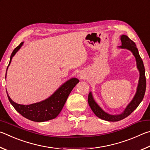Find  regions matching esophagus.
<instances>
[{
	"mask_svg": "<svg viewBox=\"0 0 150 150\" xmlns=\"http://www.w3.org/2000/svg\"><path fill=\"white\" fill-rule=\"evenodd\" d=\"M82 78H82H82H82Z\"/></svg>",
	"mask_w": 150,
	"mask_h": 150,
	"instance_id": "esophagus-1",
	"label": "esophagus"
}]
</instances>
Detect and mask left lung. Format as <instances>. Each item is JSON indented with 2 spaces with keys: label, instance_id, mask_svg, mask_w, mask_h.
Masks as SVG:
<instances>
[{
  "label": "left lung",
  "instance_id": "1",
  "mask_svg": "<svg viewBox=\"0 0 150 150\" xmlns=\"http://www.w3.org/2000/svg\"><path fill=\"white\" fill-rule=\"evenodd\" d=\"M120 39H121L122 45L120 46V47L122 49H127L132 52L133 54L134 55L136 58V62H137V67L139 71H140V80H139L137 91H136L134 98L132 101L127 106L124 112L122 114L118 115H111L106 113L105 112H104L98 106V105L96 103V101H94L92 95H91V93H89L88 98V104L91 110H92V111L94 112V114L101 119L111 122L119 121V120H120L125 119L126 117H127L128 115H130L137 108L138 106L141 103V101H142L144 97V94H145L146 92V88L145 68H144L142 59L140 54H139L138 49L136 47L135 43L131 40L130 38H128V36L125 35H122L121 36Z\"/></svg>",
  "mask_w": 150,
  "mask_h": 150
}]
</instances>
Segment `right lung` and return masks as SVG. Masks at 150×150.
Returning a JSON list of instances; mask_svg holds the SVG:
<instances>
[{
	"instance_id": "1",
	"label": "right lung",
	"mask_w": 150,
	"mask_h": 150,
	"mask_svg": "<svg viewBox=\"0 0 150 150\" xmlns=\"http://www.w3.org/2000/svg\"><path fill=\"white\" fill-rule=\"evenodd\" d=\"M23 43V42H22L13 51L10 56L8 66L11 62L12 57L22 46ZM78 82H79V80L76 78H73L65 82L62 86H60L48 99L39 103L28 105L15 103L10 98L8 94L6 93L10 103L23 117L32 121L44 122L53 119L58 116L64 107L71 91Z\"/></svg>"
}]
</instances>
